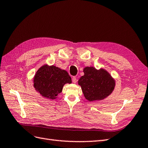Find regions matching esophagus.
<instances>
[{
  "label": "esophagus",
  "instance_id": "esophagus-1",
  "mask_svg": "<svg viewBox=\"0 0 148 148\" xmlns=\"http://www.w3.org/2000/svg\"><path fill=\"white\" fill-rule=\"evenodd\" d=\"M72 81H73V83L75 84V83L77 82V78L75 77H73V79H72Z\"/></svg>",
  "mask_w": 148,
  "mask_h": 148
}]
</instances>
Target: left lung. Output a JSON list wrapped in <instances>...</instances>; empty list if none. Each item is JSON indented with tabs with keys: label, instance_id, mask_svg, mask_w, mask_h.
Wrapping results in <instances>:
<instances>
[{
	"label": "left lung",
	"instance_id": "left-lung-1",
	"mask_svg": "<svg viewBox=\"0 0 148 148\" xmlns=\"http://www.w3.org/2000/svg\"><path fill=\"white\" fill-rule=\"evenodd\" d=\"M83 72L84 75L79 79L78 84L87 100H102L112 94L115 81L108 71L102 68L98 70L94 67H86Z\"/></svg>",
	"mask_w": 148,
	"mask_h": 148
}]
</instances>
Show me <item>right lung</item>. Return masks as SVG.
Here are the masks:
<instances>
[{
  "instance_id": "add662e5",
  "label": "right lung",
  "mask_w": 148,
  "mask_h": 148,
  "mask_svg": "<svg viewBox=\"0 0 148 148\" xmlns=\"http://www.w3.org/2000/svg\"><path fill=\"white\" fill-rule=\"evenodd\" d=\"M71 84V78L65 70L55 66H42L33 78V86L43 97L56 99L64 84Z\"/></svg>"
}]
</instances>
